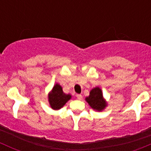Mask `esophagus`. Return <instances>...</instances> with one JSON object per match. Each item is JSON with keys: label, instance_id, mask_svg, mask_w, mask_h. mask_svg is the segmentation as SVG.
<instances>
[{"label": "esophagus", "instance_id": "34e87169", "mask_svg": "<svg viewBox=\"0 0 151 151\" xmlns=\"http://www.w3.org/2000/svg\"><path fill=\"white\" fill-rule=\"evenodd\" d=\"M76 97H77V99L79 100H81L82 99H83V96H82L81 94H77V95L76 96Z\"/></svg>", "mask_w": 151, "mask_h": 151}]
</instances>
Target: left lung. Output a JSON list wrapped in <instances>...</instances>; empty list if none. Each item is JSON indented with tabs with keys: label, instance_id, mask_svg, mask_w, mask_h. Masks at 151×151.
I'll use <instances>...</instances> for the list:
<instances>
[{
	"label": "left lung",
	"instance_id": "obj_1",
	"mask_svg": "<svg viewBox=\"0 0 151 151\" xmlns=\"http://www.w3.org/2000/svg\"><path fill=\"white\" fill-rule=\"evenodd\" d=\"M87 102L93 109L101 111L106 106L104 100L103 99V96L101 90L99 88H95L91 90L90 96L85 99Z\"/></svg>",
	"mask_w": 151,
	"mask_h": 151
}]
</instances>
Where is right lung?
<instances>
[{"label":"right lung","mask_w":151,"mask_h":151,"mask_svg":"<svg viewBox=\"0 0 151 151\" xmlns=\"http://www.w3.org/2000/svg\"><path fill=\"white\" fill-rule=\"evenodd\" d=\"M71 95L63 92L61 86L56 84L53 88L51 93L49 95V101L53 109H59L63 107L68 100L71 99Z\"/></svg>","instance_id":"right-lung-1"}]
</instances>
